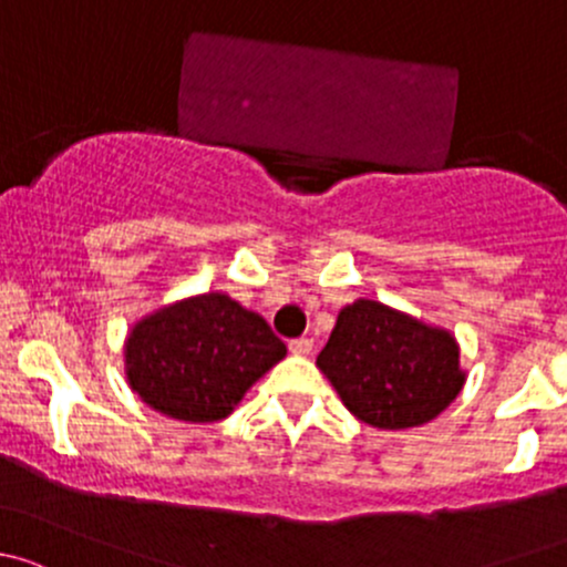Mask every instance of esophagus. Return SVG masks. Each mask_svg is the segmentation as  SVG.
Returning a JSON list of instances; mask_svg holds the SVG:
<instances>
[{"label":"esophagus","instance_id":"34e87169","mask_svg":"<svg viewBox=\"0 0 567 567\" xmlns=\"http://www.w3.org/2000/svg\"><path fill=\"white\" fill-rule=\"evenodd\" d=\"M311 349H313V341L311 338H295V341H289V352L291 354H311Z\"/></svg>","mask_w":567,"mask_h":567}]
</instances>
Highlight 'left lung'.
Here are the masks:
<instances>
[{
	"label": "left lung",
	"mask_w": 567,
	"mask_h": 567,
	"mask_svg": "<svg viewBox=\"0 0 567 567\" xmlns=\"http://www.w3.org/2000/svg\"><path fill=\"white\" fill-rule=\"evenodd\" d=\"M317 365L354 417L388 431L434 420L466 379L451 332L377 300L341 308Z\"/></svg>",
	"instance_id": "8db88e82"
}]
</instances>
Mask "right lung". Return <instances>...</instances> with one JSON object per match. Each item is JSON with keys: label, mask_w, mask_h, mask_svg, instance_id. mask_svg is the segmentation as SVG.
Segmentation results:
<instances>
[{"label": "right lung", "mask_w": 567, "mask_h": 567, "mask_svg": "<svg viewBox=\"0 0 567 567\" xmlns=\"http://www.w3.org/2000/svg\"><path fill=\"white\" fill-rule=\"evenodd\" d=\"M284 358L286 343L270 324L224 291L150 313L125 341L133 393L185 423L229 417L250 384Z\"/></svg>", "instance_id": "1"}]
</instances>
